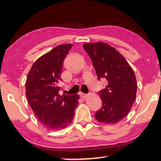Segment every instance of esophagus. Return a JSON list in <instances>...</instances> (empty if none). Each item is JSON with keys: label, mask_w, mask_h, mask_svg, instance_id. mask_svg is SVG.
I'll use <instances>...</instances> for the list:
<instances>
[{"label": "esophagus", "mask_w": 161, "mask_h": 161, "mask_svg": "<svg viewBox=\"0 0 161 161\" xmlns=\"http://www.w3.org/2000/svg\"><path fill=\"white\" fill-rule=\"evenodd\" d=\"M80 97L81 98V99H85V98L88 96V94H84V93H81V92H80Z\"/></svg>", "instance_id": "34e87169"}]
</instances>
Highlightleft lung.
Masks as SVG:
<instances>
[{"label": "left lung", "mask_w": 161, "mask_h": 161, "mask_svg": "<svg viewBox=\"0 0 161 161\" xmlns=\"http://www.w3.org/2000/svg\"><path fill=\"white\" fill-rule=\"evenodd\" d=\"M98 80L107 84L99 92L102 107L94 114L101 123L116 124L129 113L134 103L137 84L134 72L115 48L104 42L84 43Z\"/></svg>", "instance_id": "obj_1"}]
</instances>
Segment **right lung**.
Segmentation results:
<instances>
[{
	"instance_id": "right-lung-1",
	"label": "right lung",
	"mask_w": 161,
	"mask_h": 161,
	"mask_svg": "<svg viewBox=\"0 0 161 161\" xmlns=\"http://www.w3.org/2000/svg\"><path fill=\"white\" fill-rule=\"evenodd\" d=\"M72 47V44L58 45L40 57L27 77L29 105L39 121L53 130L64 129L72 123L80 99L78 94H59L63 61Z\"/></svg>"
}]
</instances>
